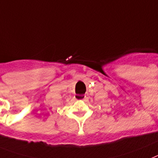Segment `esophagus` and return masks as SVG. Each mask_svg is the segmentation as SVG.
I'll list each match as a JSON object with an SVG mask.
<instances>
[{
  "label": "esophagus",
  "mask_w": 158,
  "mask_h": 158,
  "mask_svg": "<svg viewBox=\"0 0 158 158\" xmlns=\"http://www.w3.org/2000/svg\"><path fill=\"white\" fill-rule=\"evenodd\" d=\"M88 97H86V95H79V94H76L75 96V100H79V101H84V100H87Z\"/></svg>",
  "instance_id": "obj_1"
}]
</instances>
